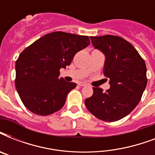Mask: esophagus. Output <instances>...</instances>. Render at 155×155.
<instances>
[{
  "label": "esophagus",
  "instance_id": "1",
  "mask_svg": "<svg viewBox=\"0 0 155 155\" xmlns=\"http://www.w3.org/2000/svg\"><path fill=\"white\" fill-rule=\"evenodd\" d=\"M78 85H79V86H80V87H84V86H85V85H86V84L84 82H80L79 84H78Z\"/></svg>",
  "mask_w": 155,
  "mask_h": 155
}]
</instances>
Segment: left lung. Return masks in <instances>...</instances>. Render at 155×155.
I'll return each instance as SVG.
<instances>
[{
    "mask_svg": "<svg viewBox=\"0 0 155 155\" xmlns=\"http://www.w3.org/2000/svg\"><path fill=\"white\" fill-rule=\"evenodd\" d=\"M90 38L95 49L105 56L104 75L109 79L110 88L104 92L93 87L85 105L100 120L116 121L129 115L139 103L147 84L146 63L122 38L104 35Z\"/></svg>",
    "mask_w": 155,
    "mask_h": 155,
    "instance_id": "obj_1",
    "label": "left lung"
}]
</instances>
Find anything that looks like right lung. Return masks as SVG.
Returning a JSON list of instances; mask_svg holds the SVG:
<instances>
[{
    "label": "right lung",
    "instance_id": "add662e5",
    "mask_svg": "<svg viewBox=\"0 0 155 155\" xmlns=\"http://www.w3.org/2000/svg\"><path fill=\"white\" fill-rule=\"evenodd\" d=\"M89 44L87 36L58 31L42 36L20 54L15 64V87L30 112L47 116L63 108L76 84L59 78V70Z\"/></svg>",
    "mask_w": 155,
    "mask_h": 155
}]
</instances>
